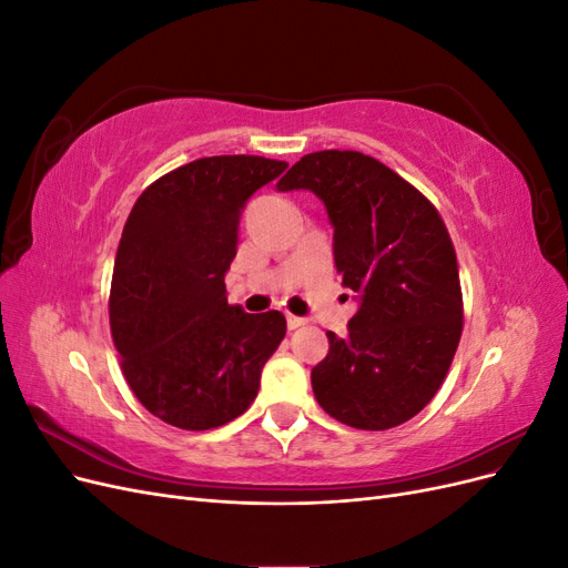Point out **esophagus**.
I'll list each match as a JSON object with an SVG mask.
<instances>
[{"mask_svg":"<svg viewBox=\"0 0 568 568\" xmlns=\"http://www.w3.org/2000/svg\"><path fill=\"white\" fill-rule=\"evenodd\" d=\"M305 324V320L303 317H296V315H291V313H286V326L291 332L294 329H298V326H303Z\"/></svg>","mask_w":568,"mask_h":568,"instance_id":"1","label":"esophagus"}]
</instances>
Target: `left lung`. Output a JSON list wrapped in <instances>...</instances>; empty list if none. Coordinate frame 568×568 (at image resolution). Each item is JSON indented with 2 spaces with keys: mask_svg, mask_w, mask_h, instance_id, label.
Instances as JSON below:
<instances>
[{
  "mask_svg": "<svg viewBox=\"0 0 568 568\" xmlns=\"http://www.w3.org/2000/svg\"><path fill=\"white\" fill-rule=\"evenodd\" d=\"M322 199L334 227V263L355 291L348 334L326 332L313 367L326 415L386 432L422 412L462 336L457 255L436 205L382 161L359 151H315L277 182Z\"/></svg>",
  "mask_w": 568,
  "mask_h": 568,
  "instance_id": "left-lung-1",
  "label": "left lung"
}]
</instances>
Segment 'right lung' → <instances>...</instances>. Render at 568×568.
Masks as SVG:
<instances>
[{
    "mask_svg": "<svg viewBox=\"0 0 568 568\" xmlns=\"http://www.w3.org/2000/svg\"><path fill=\"white\" fill-rule=\"evenodd\" d=\"M288 163L211 156L149 184L120 236L109 317L120 367L153 417L209 432L244 415L286 334L280 311L227 303L246 201Z\"/></svg>",
    "mask_w": 568,
    "mask_h": 568,
    "instance_id": "1",
    "label": "right lung"
}]
</instances>
